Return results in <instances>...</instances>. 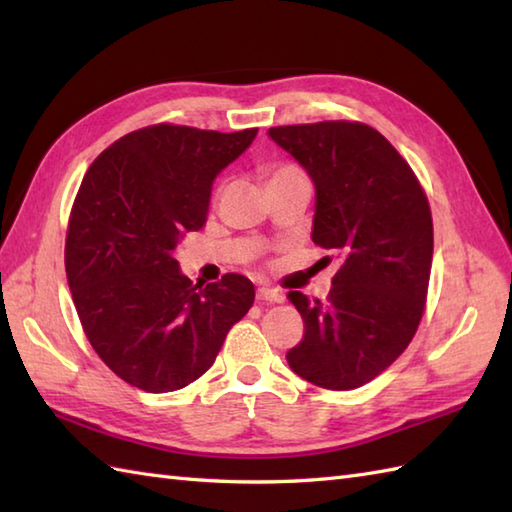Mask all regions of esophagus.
Listing matches in <instances>:
<instances>
[{
	"instance_id": "34e87169",
	"label": "esophagus",
	"mask_w": 512,
	"mask_h": 512,
	"mask_svg": "<svg viewBox=\"0 0 512 512\" xmlns=\"http://www.w3.org/2000/svg\"><path fill=\"white\" fill-rule=\"evenodd\" d=\"M257 299L266 301V303H281L286 297H284V292L277 290V288L262 286V288H257Z\"/></svg>"
}]
</instances>
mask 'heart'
I'll use <instances>...</instances> for the list:
<instances>
[{
	"label": "heart",
	"mask_w": 512,
	"mask_h": 512,
	"mask_svg": "<svg viewBox=\"0 0 512 512\" xmlns=\"http://www.w3.org/2000/svg\"><path fill=\"white\" fill-rule=\"evenodd\" d=\"M281 171H297L295 167H281V169H277L275 173H281Z\"/></svg>",
	"instance_id": "obj_1"
}]
</instances>
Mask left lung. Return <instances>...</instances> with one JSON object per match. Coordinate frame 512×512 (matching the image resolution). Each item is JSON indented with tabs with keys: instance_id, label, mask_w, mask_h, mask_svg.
I'll return each mask as SVG.
<instances>
[{
	"instance_id": "8db88e82",
	"label": "left lung",
	"mask_w": 512,
	"mask_h": 512,
	"mask_svg": "<svg viewBox=\"0 0 512 512\" xmlns=\"http://www.w3.org/2000/svg\"><path fill=\"white\" fill-rule=\"evenodd\" d=\"M317 191L312 242L341 253L328 301L292 290L306 332L288 365L323 389H356L411 343L427 301L433 222L416 173L374 127H270Z\"/></svg>"
}]
</instances>
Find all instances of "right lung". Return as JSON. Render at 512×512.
I'll return each instance as SVG.
<instances>
[{
	"label": "right lung",
	"mask_w": 512,
	"mask_h": 512,
	"mask_svg": "<svg viewBox=\"0 0 512 512\" xmlns=\"http://www.w3.org/2000/svg\"><path fill=\"white\" fill-rule=\"evenodd\" d=\"M255 136L160 123L118 138L85 173L65 275L85 336L125 383L149 394L187 387L253 306V281L231 273L193 286L173 250L204 226L213 180Z\"/></svg>",
	"instance_id": "add662e5"
}]
</instances>
